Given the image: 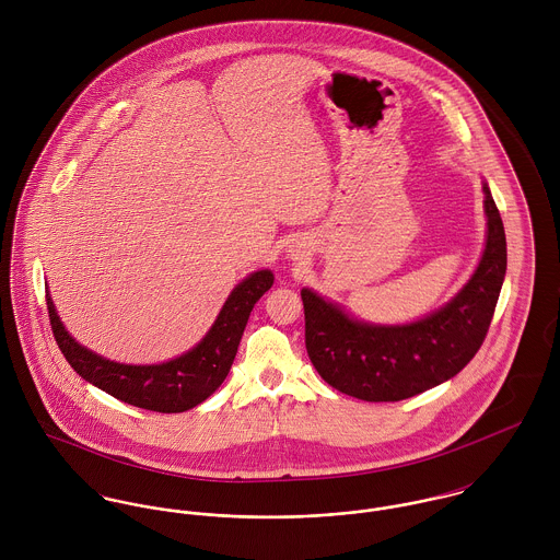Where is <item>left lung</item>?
<instances>
[{
    "mask_svg": "<svg viewBox=\"0 0 560 560\" xmlns=\"http://www.w3.org/2000/svg\"><path fill=\"white\" fill-rule=\"evenodd\" d=\"M485 191L487 243L464 291L444 308L397 327L347 317L304 289L306 349L320 377L355 399L402 400L455 377L480 349L506 271V237L500 211Z\"/></svg>",
    "mask_w": 560,
    "mask_h": 560,
    "instance_id": "obj_1",
    "label": "left lung"
}]
</instances>
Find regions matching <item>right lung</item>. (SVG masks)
<instances>
[{"label":"right lung","instance_id":"obj_1","mask_svg":"<svg viewBox=\"0 0 560 560\" xmlns=\"http://www.w3.org/2000/svg\"><path fill=\"white\" fill-rule=\"evenodd\" d=\"M271 284L273 273L267 269L245 278L231 293L220 317L198 347L176 360L153 366H131L103 360L67 334L49 295L47 311L60 351L85 382L129 405L161 413H178L209 399L222 386L237 355L249 313Z\"/></svg>","mask_w":560,"mask_h":560}]
</instances>
